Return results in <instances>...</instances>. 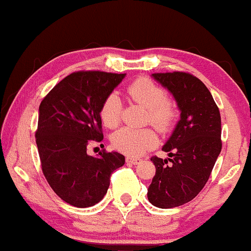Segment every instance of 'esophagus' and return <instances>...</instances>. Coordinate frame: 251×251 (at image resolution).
<instances>
[{"instance_id": "1", "label": "esophagus", "mask_w": 251, "mask_h": 251, "mask_svg": "<svg viewBox=\"0 0 251 251\" xmlns=\"http://www.w3.org/2000/svg\"><path fill=\"white\" fill-rule=\"evenodd\" d=\"M126 162L131 163V165H138L142 162V160L137 159V157H126Z\"/></svg>"}]
</instances>
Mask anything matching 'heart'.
<instances>
[{
	"instance_id": "obj_1",
	"label": "heart",
	"mask_w": 251,
	"mask_h": 251,
	"mask_svg": "<svg viewBox=\"0 0 251 251\" xmlns=\"http://www.w3.org/2000/svg\"><path fill=\"white\" fill-rule=\"evenodd\" d=\"M133 101L148 108V119L160 131H167L176 119V105L166 97L162 88L148 78H139L127 88ZM123 112V102L117 92L104 99L100 109L102 121L107 127L119 125ZM113 146L128 156H141L156 144V133L151 128L123 127L113 134Z\"/></svg>"
}]
</instances>
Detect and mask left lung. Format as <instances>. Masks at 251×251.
Masks as SVG:
<instances>
[{
    "mask_svg": "<svg viewBox=\"0 0 251 251\" xmlns=\"http://www.w3.org/2000/svg\"><path fill=\"white\" fill-rule=\"evenodd\" d=\"M151 77L172 94L180 110L162 147L168 157L151 159L156 173L148 188L149 202L168 209L190 202L204 188L221 151V118L212 94L199 78L184 72Z\"/></svg>",
    "mask_w": 251,
    "mask_h": 251,
    "instance_id": "obj_1",
    "label": "left lung"
}]
</instances>
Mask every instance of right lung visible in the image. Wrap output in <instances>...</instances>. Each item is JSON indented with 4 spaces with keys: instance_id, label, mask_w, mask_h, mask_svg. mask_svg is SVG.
I'll use <instances>...</instances> for the list:
<instances>
[{
    "instance_id": "1",
    "label": "right lung",
    "mask_w": 251,
    "mask_h": 251,
    "mask_svg": "<svg viewBox=\"0 0 251 251\" xmlns=\"http://www.w3.org/2000/svg\"><path fill=\"white\" fill-rule=\"evenodd\" d=\"M126 75L75 72L62 79L41 102L36 143L44 176L55 194L77 208L99 203L110 174L125 163L120 152H86L103 141L100 109Z\"/></svg>"
}]
</instances>
